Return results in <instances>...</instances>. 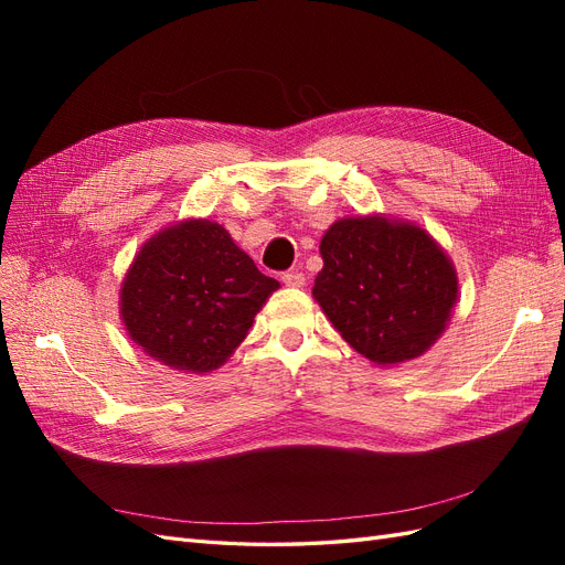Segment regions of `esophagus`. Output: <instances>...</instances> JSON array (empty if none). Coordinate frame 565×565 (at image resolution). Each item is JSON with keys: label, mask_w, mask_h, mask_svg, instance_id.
<instances>
[{"label": "esophagus", "mask_w": 565, "mask_h": 565, "mask_svg": "<svg viewBox=\"0 0 565 565\" xmlns=\"http://www.w3.org/2000/svg\"><path fill=\"white\" fill-rule=\"evenodd\" d=\"M282 282H285L287 287H303V285H306V278H303L301 270H285V273H282Z\"/></svg>", "instance_id": "1"}]
</instances>
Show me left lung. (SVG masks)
<instances>
[{"label": "left lung", "mask_w": 565, "mask_h": 565, "mask_svg": "<svg viewBox=\"0 0 565 565\" xmlns=\"http://www.w3.org/2000/svg\"><path fill=\"white\" fill-rule=\"evenodd\" d=\"M320 254L313 297L372 363L413 361L446 330L457 276L422 228L382 216L341 218L322 235Z\"/></svg>", "instance_id": "1"}]
</instances>
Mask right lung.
<instances>
[{"mask_svg": "<svg viewBox=\"0 0 565 565\" xmlns=\"http://www.w3.org/2000/svg\"><path fill=\"white\" fill-rule=\"evenodd\" d=\"M278 287L224 226L185 221L152 237L134 259L122 285V320L156 361L210 372L241 347Z\"/></svg>", "mask_w": 565, "mask_h": 565, "instance_id": "1", "label": "right lung"}]
</instances>
